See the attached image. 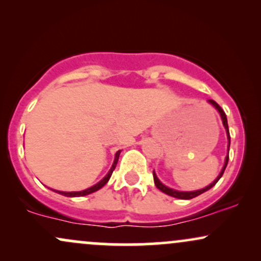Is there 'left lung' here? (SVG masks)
I'll list each match as a JSON object with an SVG mask.
<instances>
[{
	"label": "left lung",
	"instance_id": "1",
	"mask_svg": "<svg viewBox=\"0 0 261 261\" xmlns=\"http://www.w3.org/2000/svg\"><path fill=\"white\" fill-rule=\"evenodd\" d=\"M208 103L211 104V106H214L215 108H216L217 112L220 113L221 119H222V124H223L224 128H226L227 140H228V147H227V155H226V160H224V164H223L222 169H221L220 174H218L217 178L215 179V180L212 181L211 184L207 185V187H206V188L200 189V190H194V191H179V190H175V189H172V188L166 187V185H164L163 182H162V181L160 180V179L157 178V175H155V173H154V170H153V179H154L155 187L160 189L161 191H163L164 194H167V195L173 196V197H176V199H181V200H190V199H194V197L201 195L202 193H205V191L210 190V189H211L212 187H215V185H216V182L221 179V176L223 175L224 169H226L227 163H228V151H229V145H230V136H229V130H228V122H227V116H226V114H224V112L222 110V108L218 106L216 101L212 100V99H210Z\"/></svg>",
	"mask_w": 261,
	"mask_h": 261
}]
</instances>
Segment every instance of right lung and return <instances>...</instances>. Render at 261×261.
I'll use <instances>...</instances> for the list:
<instances>
[{"mask_svg":"<svg viewBox=\"0 0 261 261\" xmlns=\"http://www.w3.org/2000/svg\"><path fill=\"white\" fill-rule=\"evenodd\" d=\"M120 152H121V151H118V152H116V153H115V158H114V163H113L112 168H110L109 172H108V174H107L106 176H104V178L101 179L100 181H98L97 184L93 185V187L86 189V190H82V191H59V190H54V191H56V193L61 194V195L67 196V197H80V196L89 195V194H92V193H94V191L99 190V189L103 188L104 185H106L107 182L109 181L110 176H112V174H113V170L115 169L116 163H118V161H119V155H120Z\"/></svg>","mask_w":261,"mask_h":261,"instance_id":"right-lung-1","label":"right lung"}]
</instances>
